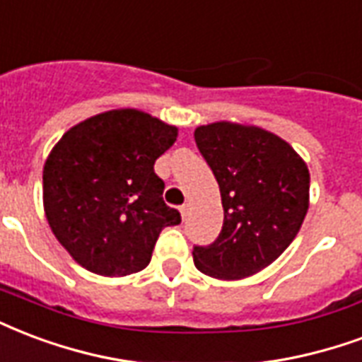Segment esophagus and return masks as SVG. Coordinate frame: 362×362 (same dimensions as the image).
I'll list each match as a JSON object with an SVG mask.
<instances>
[{
	"label": "esophagus",
	"instance_id": "esophagus-1",
	"mask_svg": "<svg viewBox=\"0 0 362 362\" xmlns=\"http://www.w3.org/2000/svg\"><path fill=\"white\" fill-rule=\"evenodd\" d=\"M179 211H181V217H183V219H187V217H189V211H191V204L189 202L183 204V206L179 208Z\"/></svg>",
	"mask_w": 362,
	"mask_h": 362
}]
</instances>
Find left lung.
<instances>
[{
    "label": "left lung",
    "mask_w": 362,
    "mask_h": 362,
    "mask_svg": "<svg viewBox=\"0 0 362 362\" xmlns=\"http://www.w3.org/2000/svg\"><path fill=\"white\" fill-rule=\"evenodd\" d=\"M194 141L223 204L221 233L210 246H194V265L217 281L259 273L300 233L309 210L307 164L279 135L248 124L198 126Z\"/></svg>",
    "instance_id": "obj_1"
}]
</instances>
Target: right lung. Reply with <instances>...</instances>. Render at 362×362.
I'll list each match as a JSON object with an SVG mask.
<instances>
[{
	"label": "right lung",
	"mask_w": 362,
	"mask_h": 362,
	"mask_svg": "<svg viewBox=\"0 0 362 362\" xmlns=\"http://www.w3.org/2000/svg\"><path fill=\"white\" fill-rule=\"evenodd\" d=\"M177 127L137 110L95 114L62 135L43 165V211L76 263L103 276L148 265L164 227L179 225L165 206L154 162Z\"/></svg>",
	"instance_id": "obj_1"
}]
</instances>
